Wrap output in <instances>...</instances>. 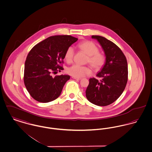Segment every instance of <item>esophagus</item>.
Here are the masks:
<instances>
[{
	"label": "esophagus",
	"mask_w": 152,
	"mask_h": 152,
	"mask_svg": "<svg viewBox=\"0 0 152 152\" xmlns=\"http://www.w3.org/2000/svg\"><path fill=\"white\" fill-rule=\"evenodd\" d=\"M72 78L73 79H75V80H80L81 79V78H79V77H72Z\"/></svg>",
	"instance_id": "esophagus-1"
}]
</instances>
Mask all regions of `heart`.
I'll use <instances>...</instances> for the list:
<instances>
[{"label":"heart","instance_id":"heart-1","mask_svg":"<svg viewBox=\"0 0 152 152\" xmlns=\"http://www.w3.org/2000/svg\"><path fill=\"white\" fill-rule=\"evenodd\" d=\"M78 47L88 56L87 62L95 69H101L105 64V56L102 53L98 52L99 48L92 42L86 41L78 45ZM74 54V50L72 47H68L64 55V58L67 62L72 61ZM67 73L71 76L76 77H82L86 75L91 73V70L88 66H80L74 64L67 69Z\"/></svg>","mask_w":152,"mask_h":152}]
</instances>
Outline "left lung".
I'll return each instance as SVG.
<instances>
[{
  "mask_svg": "<svg viewBox=\"0 0 152 152\" xmlns=\"http://www.w3.org/2000/svg\"><path fill=\"white\" fill-rule=\"evenodd\" d=\"M105 53V64L95 78L89 80L86 91L87 99L98 106H107L114 102L124 91L128 80L127 59L120 48L104 37L93 35Z\"/></svg>",
  "mask_w": 152,
  "mask_h": 152,
  "instance_id": "1",
  "label": "left lung"
}]
</instances>
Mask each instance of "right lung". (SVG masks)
<instances>
[{"mask_svg": "<svg viewBox=\"0 0 152 152\" xmlns=\"http://www.w3.org/2000/svg\"><path fill=\"white\" fill-rule=\"evenodd\" d=\"M77 38L68 35L50 36L39 43L29 51L25 63L23 81L31 96L38 102L47 103L56 99L70 79L68 75L52 76V73L64 69L65 53Z\"/></svg>", "mask_w": 152, "mask_h": 152, "instance_id": "obj_1", "label": "right lung"}]
</instances>
